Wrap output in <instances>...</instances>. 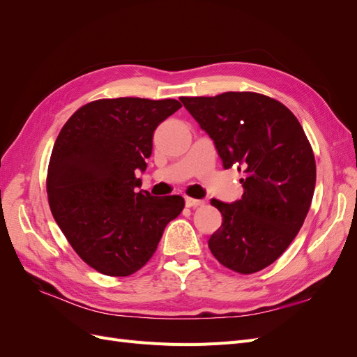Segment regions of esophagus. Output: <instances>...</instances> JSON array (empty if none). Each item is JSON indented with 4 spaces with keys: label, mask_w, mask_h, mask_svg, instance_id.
Returning <instances> with one entry per match:
<instances>
[{
    "label": "esophagus",
    "mask_w": 357,
    "mask_h": 357,
    "mask_svg": "<svg viewBox=\"0 0 357 357\" xmlns=\"http://www.w3.org/2000/svg\"><path fill=\"white\" fill-rule=\"evenodd\" d=\"M186 207L189 208H197V207H202V205L205 204L202 199H195V198H190V197H186Z\"/></svg>",
    "instance_id": "1"
}]
</instances>
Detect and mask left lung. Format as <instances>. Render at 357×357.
Listing matches in <instances>:
<instances>
[{
	"mask_svg": "<svg viewBox=\"0 0 357 357\" xmlns=\"http://www.w3.org/2000/svg\"><path fill=\"white\" fill-rule=\"evenodd\" d=\"M214 142L223 168L236 165L243 198L211 199L223 222L208 240L213 256L238 274L275 262L304 223L316 186V159L295 114L256 92L181 96Z\"/></svg>",
	"mask_w": 357,
	"mask_h": 357,
	"instance_id": "1",
	"label": "left lung"
}]
</instances>
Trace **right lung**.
<instances>
[{"instance_id": "1", "label": "right lung", "mask_w": 357, "mask_h": 357, "mask_svg": "<svg viewBox=\"0 0 357 357\" xmlns=\"http://www.w3.org/2000/svg\"><path fill=\"white\" fill-rule=\"evenodd\" d=\"M180 107L177 100H96L61 129L47 168L49 205L74 252L101 274L128 277L142 269L185 208L180 195L137 190L155 129Z\"/></svg>"}]
</instances>
